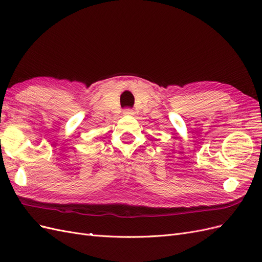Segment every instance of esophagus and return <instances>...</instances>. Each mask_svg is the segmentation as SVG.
Instances as JSON below:
<instances>
[{
  "instance_id": "obj_1",
  "label": "esophagus",
  "mask_w": 262,
  "mask_h": 262,
  "mask_svg": "<svg viewBox=\"0 0 262 262\" xmlns=\"http://www.w3.org/2000/svg\"><path fill=\"white\" fill-rule=\"evenodd\" d=\"M123 115H124V116H132V115H133V110L130 109V108H125V109L123 110Z\"/></svg>"
}]
</instances>
